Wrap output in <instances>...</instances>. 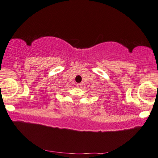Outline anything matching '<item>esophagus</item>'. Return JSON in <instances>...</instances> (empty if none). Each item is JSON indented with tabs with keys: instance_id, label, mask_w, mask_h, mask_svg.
Wrapping results in <instances>:
<instances>
[{
	"instance_id": "esophagus-1",
	"label": "esophagus",
	"mask_w": 158,
	"mask_h": 158,
	"mask_svg": "<svg viewBox=\"0 0 158 158\" xmlns=\"http://www.w3.org/2000/svg\"><path fill=\"white\" fill-rule=\"evenodd\" d=\"M77 85V88H81V87H82V84H81V83H77V84L76 85Z\"/></svg>"
}]
</instances>
